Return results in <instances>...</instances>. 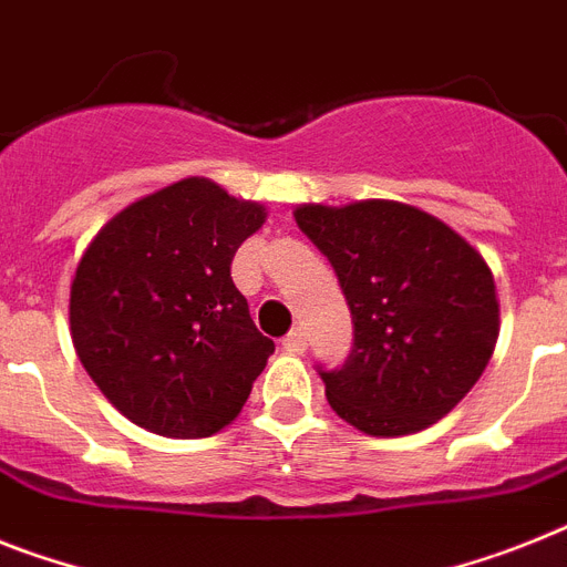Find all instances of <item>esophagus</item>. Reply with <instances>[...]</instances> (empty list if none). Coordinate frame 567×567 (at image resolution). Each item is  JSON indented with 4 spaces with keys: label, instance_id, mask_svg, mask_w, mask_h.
Here are the masks:
<instances>
[{
    "label": "esophagus",
    "instance_id": "1",
    "mask_svg": "<svg viewBox=\"0 0 567 567\" xmlns=\"http://www.w3.org/2000/svg\"><path fill=\"white\" fill-rule=\"evenodd\" d=\"M282 349L288 351V354H302V351L308 349V334L302 328H293L291 334L282 340Z\"/></svg>",
    "mask_w": 567,
    "mask_h": 567
}]
</instances>
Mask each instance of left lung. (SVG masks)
Segmentation results:
<instances>
[{
	"instance_id": "obj_1",
	"label": "left lung",
	"mask_w": 567,
	"mask_h": 567,
	"mask_svg": "<svg viewBox=\"0 0 567 567\" xmlns=\"http://www.w3.org/2000/svg\"><path fill=\"white\" fill-rule=\"evenodd\" d=\"M293 218L331 261L354 322L346 363L320 365L331 409L378 437L453 412L496 349V282L482 254L398 202L302 204Z\"/></svg>"
}]
</instances>
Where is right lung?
<instances>
[{
  "mask_svg": "<svg viewBox=\"0 0 567 567\" xmlns=\"http://www.w3.org/2000/svg\"><path fill=\"white\" fill-rule=\"evenodd\" d=\"M261 225V204L184 178L130 204L85 247L71 282V340L132 423L207 437L236 421L274 354L230 276Z\"/></svg>",
  "mask_w": 567,
  "mask_h": 567,
  "instance_id": "add662e5",
  "label": "right lung"
}]
</instances>
